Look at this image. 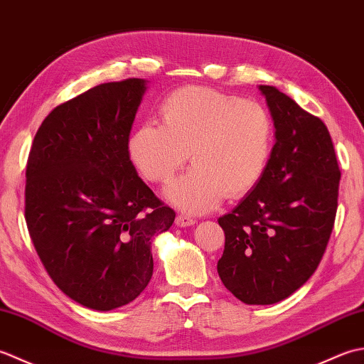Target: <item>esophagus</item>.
<instances>
[{"mask_svg":"<svg viewBox=\"0 0 364 364\" xmlns=\"http://www.w3.org/2000/svg\"><path fill=\"white\" fill-rule=\"evenodd\" d=\"M175 223H176V227H191V225H194L196 223V219L194 218H191V215H186V214H178L176 215V219H175Z\"/></svg>","mask_w":364,"mask_h":364,"instance_id":"1","label":"esophagus"}]
</instances>
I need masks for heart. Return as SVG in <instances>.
Segmentation results:
<instances>
[{"label": "heart", "mask_w": 364, "mask_h": 364, "mask_svg": "<svg viewBox=\"0 0 364 364\" xmlns=\"http://www.w3.org/2000/svg\"><path fill=\"white\" fill-rule=\"evenodd\" d=\"M159 112L161 125L146 122L131 134L128 154L154 184L168 183L191 156L194 168L166 192L180 210L206 213L223 197L249 196L264 178L275 129L261 105L189 86L172 92Z\"/></svg>", "instance_id": "b5f03b06"}]
</instances>
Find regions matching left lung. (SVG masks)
I'll return each instance as SVG.
<instances>
[{"instance_id":"8db88e82","label":"left lung","mask_w":364,"mask_h":364,"mask_svg":"<svg viewBox=\"0 0 364 364\" xmlns=\"http://www.w3.org/2000/svg\"><path fill=\"white\" fill-rule=\"evenodd\" d=\"M275 127L267 172L219 218L225 249L218 272L247 305H272L306 283L327 249L338 208L333 142L319 117L274 86H259Z\"/></svg>"}]
</instances>
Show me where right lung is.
Instances as JSON below:
<instances>
[{
  "label": "right lung",
  "instance_id": "add662e5",
  "mask_svg": "<svg viewBox=\"0 0 364 364\" xmlns=\"http://www.w3.org/2000/svg\"><path fill=\"white\" fill-rule=\"evenodd\" d=\"M145 89L139 78L105 82L56 106L29 151V236L58 288L92 310L127 305L146 288L151 239L175 220L128 154Z\"/></svg>",
  "mask_w": 364,
  "mask_h": 364
}]
</instances>
